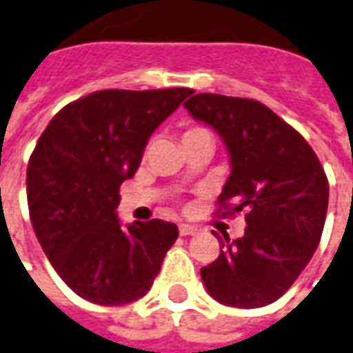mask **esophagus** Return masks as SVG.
<instances>
[{
	"label": "esophagus",
	"instance_id": "34e87169",
	"mask_svg": "<svg viewBox=\"0 0 353 353\" xmlns=\"http://www.w3.org/2000/svg\"><path fill=\"white\" fill-rule=\"evenodd\" d=\"M196 232V226H191V224H179V234L181 236H193Z\"/></svg>",
	"mask_w": 353,
	"mask_h": 353
}]
</instances>
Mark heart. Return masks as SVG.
I'll list each match as a JSON object with an SVG mask.
<instances>
[{"instance_id": "b5f03b06", "label": "heart", "mask_w": 353, "mask_h": 353, "mask_svg": "<svg viewBox=\"0 0 353 353\" xmlns=\"http://www.w3.org/2000/svg\"><path fill=\"white\" fill-rule=\"evenodd\" d=\"M195 137H210L205 127H189L183 131V135H181V143L183 141H189V139H195Z\"/></svg>"}]
</instances>
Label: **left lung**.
I'll return each mask as SVG.
<instances>
[{
  "label": "left lung",
  "mask_w": 353,
  "mask_h": 353,
  "mask_svg": "<svg viewBox=\"0 0 353 353\" xmlns=\"http://www.w3.org/2000/svg\"><path fill=\"white\" fill-rule=\"evenodd\" d=\"M185 110L222 137L232 174L218 212H245V234L218 237L220 255L201 268L205 288L230 307L276 301L313 257L328 207V181L307 141L257 100L195 94Z\"/></svg>",
  "instance_id": "left-lung-1"
}]
</instances>
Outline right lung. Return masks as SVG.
Wrapping results in <instances>:
<instances>
[{
  "instance_id": "right-lung-1",
  "label": "right lung",
  "mask_w": 353,
  "mask_h": 353,
  "mask_svg": "<svg viewBox=\"0 0 353 353\" xmlns=\"http://www.w3.org/2000/svg\"><path fill=\"white\" fill-rule=\"evenodd\" d=\"M191 88L100 90L59 110L26 168L34 234L67 286L98 305H125L150 290L177 226H121L119 185L135 176L150 135Z\"/></svg>"
}]
</instances>
